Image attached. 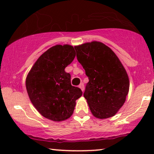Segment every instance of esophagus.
Segmentation results:
<instances>
[{
	"label": "esophagus",
	"mask_w": 154,
	"mask_h": 154,
	"mask_svg": "<svg viewBox=\"0 0 154 154\" xmlns=\"http://www.w3.org/2000/svg\"><path fill=\"white\" fill-rule=\"evenodd\" d=\"M79 88H80L81 90H82V92L84 91V84H83V83H81V84L79 85Z\"/></svg>",
	"instance_id": "34e87169"
}]
</instances>
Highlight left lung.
Wrapping results in <instances>:
<instances>
[{
	"mask_svg": "<svg viewBox=\"0 0 154 154\" xmlns=\"http://www.w3.org/2000/svg\"><path fill=\"white\" fill-rule=\"evenodd\" d=\"M77 58L89 82L84 97L95 117L114 116L126 100L130 80L125 67L109 47L98 41L76 45Z\"/></svg>",
	"mask_w": 154,
	"mask_h": 154,
	"instance_id": "left-lung-1",
	"label": "left lung"
}]
</instances>
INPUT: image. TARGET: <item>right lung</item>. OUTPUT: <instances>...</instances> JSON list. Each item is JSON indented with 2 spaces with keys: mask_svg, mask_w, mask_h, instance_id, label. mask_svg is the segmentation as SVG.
Masks as SVG:
<instances>
[{
  "mask_svg": "<svg viewBox=\"0 0 154 154\" xmlns=\"http://www.w3.org/2000/svg\"><path fill=\"white\" fill-rule=\"evenodd\" d=\"M76 56L73 46L56 45L35 61L26 78V88L32 103L44 117L54 122L66 120L73 114L76 100L82 92L71 85L65 72Z\"/></svg>",
  "mask_w": 154,
  "mask_h": 154,
  "instance_id": "add662e5",
  "label": "right lung"
}]
</instances>
